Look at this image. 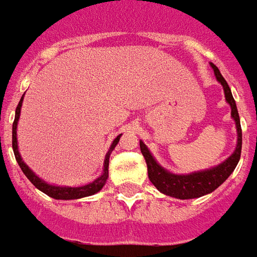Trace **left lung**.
<instances>
[{
	"instance_id": "8db88e82",
	"label": "left lung",
	"mask_w": 257,
	"mask_h": 257,
	"mask_svg": "<svg viewBox=\"0 0 257 257\" xmlns=\"http://www.w3.org/2000/svg\"><path fill=\"white\" fill-rule=\"evenodd\" d=\"M211 68L214 69L217 80L224 87L225 100L231 105V115L235 119L236 131H238V145H236L234 154H231L228 159L221 163L220 166L206 170V171L193 172L189 175H175V174L166 171L163 167H160L156 163V160L153 159V156L150 154V152L147 150L146 145L141 142V152L146 160L149 178L160 192H163L164 195H168V196L177 197V199H193V197H200L206 193L213 192L228 178L231 172L235 170L239 159H241L242 129L241 122H239V114L236 110V104H235L228 83L225 82V79L222 78L218 68L214 64H211Z\"/></svg>"
}]
</instances>
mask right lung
Masks as SVG:
<instances>
[{
	"mask_svg": "<svg viewBox=\"0 0 257 257\" xmlns=\"http://www.w3.org/2000/svg\"><path fill=\"white\" fill-rule=\"evenodd\" d=\"M23 96L21 98V101L18 104L15 111V121H14V125H12V149H14V153H15V159L18 161V164L21 167V170L23 171V174L29 178V181L32 184L35 185L37 189H40L41 192H44L46 195H48L50 197H54V199H62V200H71V199H80V197L90 196V195H94L97 193L101 188L105 184V181L108 178V160H110L111 152L114 150V147L116 146V143L119 142V136H116L115 141L112 142L108 153L105 154V160H104V172L101 177H98L96 181H93L89 185H85V186H78V188H62V186H54V185H48L47 182L41 181L37 175H35V172L32 171L25 163L21 159L19 156V152H18V143H16V125H18V121H19V115H21V107H22Z\"/></svg>",
	"mask_w": 257,
	"mask_h": 257,
	"instance_id": "add662e5",
	"label": "right lung"
}]
</instances>
